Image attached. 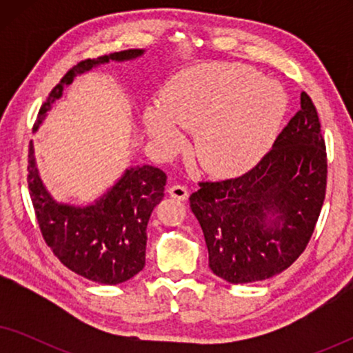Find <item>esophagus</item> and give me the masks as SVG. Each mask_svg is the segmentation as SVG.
Masks as SVG:
<instances>
[{
  "label": "esophagus",
  "instance_id": "esophagus-1",
  "mask_svg": "<svg viewBox=\"0 0 353 353\" xmlns=\"http://www.w3.org/2000/svg\"><path fill=\"white\" fill-rule=\"evenodd\" d=\"M168 194L173 199H178V201H186L188 197H190V192H188L186 186H181V185H173L168 188Z\"/></svg>",
  "mask_w": 353,
  "mask_h": 353
}]
</instances>
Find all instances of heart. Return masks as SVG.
Wrapping results in <instances>:
<instances>
[{"label": "heart", "mask_w": 353, "mask_h": 353, "mask_svg": "<svg viewBox=\"0 0 353 353\" xmlns=\"http://www.w3.org/2000/svg\"><path fill=\"white\" fill-rule=\"evenodd\" d=\"M288 109L281 85L241 64H202L172 77L161 104L148 105L143 125L163 149L181 141L180 128L194 130L202 168L226 178L249 170L276 137Z\"/></svg>", "instance_id": "heart-1"}]
</instances>
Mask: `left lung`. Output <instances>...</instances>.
Returning a JSON list of instances; mask_svg holds the SVG:
<instances>
[{
    "label": "left lung",
    "instance_id": "obj_1",
    "mask_svg": "<svg viewBox=\"0 0 353 353\" xmlns=\"http://www.w3.org/2000/svg\"><path fill=\"white\" fill-rule=\"evenodd\" d=\"M326 168L320 120L302 91L299 112L252 170L233 180L201 183L191 194L212 272L226 283L245 284L291 267L320 216Z\"/></svg>",
    "mask_w": 353,
    "mask_h": 353
}]
</instances>
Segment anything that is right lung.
Instances as JSON below:
<instances>
[{
  "label": "right lung",
  "instance_id": "obj_1",
  "mask_svg": "<svg viewBox=\"0 0 353 353\" xmlns=\"http://www.w3.org/2000/svg\"><path fill=\"white\" fill-rule=\"evenodd\" d=\"M144 50H127L81 61L62 77L41 105L33 127L38 132L48 112L75 77L114 62L139 59ZM167 175L154 165H130L103 194L88 204L57 201L37 167L33 141L28 148V190L46 244L67 268L90 281L120 284L146 263V228L154 207L162 201Z\"/></svg>",
  "mask_w": 353,
  "mask_h": 353
}]
</instances>
